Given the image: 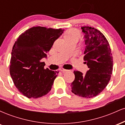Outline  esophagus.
Listing matches in <instances>:
<instances>
[{
  "mask_svg": "<svg viewBox=\"0 0 125 125\" xmlns=\"http://www.w3.org/2000/svg\"><path fill=\"white\" fill-rule=\"evenodd\" d=\"M59 71L61 72H66L67 70L64 69H63V68H61V69H60Z\"/></svg>",
  "mask_w": 125,
  "mask_h": 125,
  "instance_id": "1",
  "label": "esophagus"
}]
</instances>
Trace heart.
Returning a JSON list of instances; mask_svg holds the SVG:
<instances>
[{
  "label": "heart",
  "mask_w": 125,
  "mask_h": 125,
  "mask_svg": "<svg viewBox=\"0 0 125 125\" xmlns=\"http://www.w3.org/2000/svg\"><path fill=\"white\" fill-rule=\"evenodd\" d=\"M81 36L80 31L76 29H71L65 32L64 35V39L66 41H71V40H76L78 41Z\"/></svg>",
  "instance_id": "1"
}]
</instances>
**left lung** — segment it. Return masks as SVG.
<instances>
[{
  "instance_id": "8db88e82",
  "label": "left lung",
  "mask_w": 125,
  "mask_h": 125,
  "mask_svg": "<svg viewBox=\"0 0 125 125\" xmlns=\"http://www.w3.org/2000/svg\"><path fill=\"white\" fill-rule=\"evenodd\" d=\"M84 33L83 59L89 70L86 74L74 71L72 92L79 96L92 98L104 90L113 71V56L108 41L99 30L89 26L81 28Z\"/></svg>"
}]
</instances>
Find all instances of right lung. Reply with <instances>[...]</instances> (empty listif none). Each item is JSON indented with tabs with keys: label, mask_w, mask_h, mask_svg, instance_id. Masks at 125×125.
<instances>
[{
	"label": "right lung",
	"mask_w": 125,
	"mask_h": 125,
	"mask_svg": "<svg viewBox=\"0 0 125 125\" xmlns=\"http://www.w3.org/2000/svg\"><path fill=\"white\" fill-rule=\"evenodd\" d=\"M55 29L36 26L19 36L13 47L9 71L15 86L28 98H38L51 90L59 72L44 69L42 59L46 58L54 41L63 33Z\"/></svg>",
	"instance_id": "add662e5"
}]
</instances>
